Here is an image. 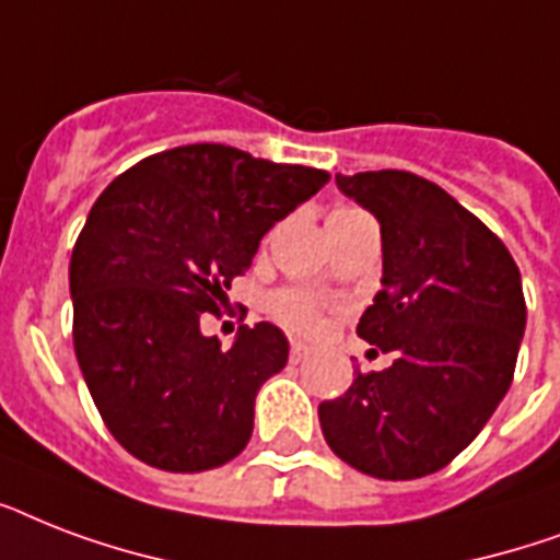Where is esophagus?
Segmentation results:
<instances>
[{
  "mask_svg": "<svg viewBox=\"0 0 560 560\" xmlns=\"http://www.w3.org/2000/svg\"><path fill=\"white\" fill-rule=\"evenodd\" d=\"M307 358H311V346H305V342L299 340L290 342V360H293V363H302V360Z\"/></svg>",
  "mask_w": 560,
  "mask_h": 560,
  "instance_id": "34e87169",
  "label": "esophagus"
}]
</instances>
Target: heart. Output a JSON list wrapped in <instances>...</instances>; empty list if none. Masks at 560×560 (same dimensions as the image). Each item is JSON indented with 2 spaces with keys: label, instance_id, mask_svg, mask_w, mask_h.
<instances>
[{
  "label": "heart",
  "instance_id": "obj_1",
  "mask_svg": "<svg viewBox=\"0 0 560 560\" xmlns=\"http://www.w3.org/2000/svg\"><path fill=\"white\" fill-rule=\"evenodd\" d=\"M351 211V209H340ZM270 314L281 325H288L299 334H316L323 331L325 325V302L314 293L299 288H284L270 296Z\"/></svg>",
  "mask_w": 560,
  "mask_h": 560
}]
</instances>
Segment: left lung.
I'll return each instance as SVG.
<instances>
[{
	"instance_id": "1",
	"label": "left lung",
	"mask_w": 560,
	"mask_h": 560,
	"mask_svg": "<svg viewBox=\"0 0 560 560\" xmlns=\"http://www.w3.org/2000/svg\"><path fill=\"white\" fill-rule=\"evenodd\" d=\"M381 223L383 290L358 334L392 354L319 404L328 447L377 479L451 465L512 386L526 299L512 253L451 194L409 171L337 174Z\"/></svg>"
}]
</instances>
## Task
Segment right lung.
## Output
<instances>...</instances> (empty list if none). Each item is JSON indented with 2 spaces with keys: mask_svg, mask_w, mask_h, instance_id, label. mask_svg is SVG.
<instances>
[{
  "mask_svg": "<svg viewBox=\"0 0 560 560\" xmlns=\"http://www.w3.org/2000/svg\"><path fill=\"white\" fill-rule=\"evenodd\" d=\"M328 183L305 165L226 144H183L118 174L92 206L69 264L74 358L104 424L171 474L226 465L253 435L255 395L288 363L270 323L232 349L202 337L276 220Z\"/></svg>",
  "mask_w": 560,
  "mask_h": 560,
  "instance_id": "1",
  "label": "right lung"
}]
</instances>
